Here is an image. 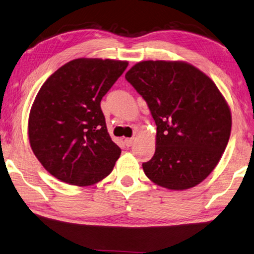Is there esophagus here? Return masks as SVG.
Wrapping results in <instances>:
<instances>
[{
	"label": "esophagus",
	"mask_w": 254,
	"mask_h": 254,
	"mask_svg": "<svg viewBox=\"0 0 254 254\" xmlns=\"http://www.w3.org/2000/svg\"><path fill=\"white\" fill-rule=\"evenodd\" d=\"M134 141H135V140H134V137H127V138H126V140H124V143H126V145L127 147H130L134 144Z\"/></svg>",
	"instance_id": "34e87169"
}]
</instances>
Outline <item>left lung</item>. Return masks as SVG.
<instances>
[{
    "label": "left lung",
    "mask_w": 254,
    "mask_h": 254,
    "mask_svg": "<svg viewBox=\"0 0 254 254\" xmlns=\"http://www.w3.org/2000/svg\"><path fill=\"white\" fill-rule=\"evenodd\" d=\"M126 79L146 101L156 124V147L143 163L156 185L184 190L219 163L231 132V112L211 79L185 62L146 61Z\"/></svg>",
    "instance_id": "1"
}]
</instances>
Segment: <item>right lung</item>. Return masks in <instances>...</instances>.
Segmentation results:
<instances>
[{"label":"right lung","instance_id":"obj_1","mask_svg":"<svg viewBox=\"0 0 254 254\" xmlns=\"http://www.w3.org/2000/svg\"><path fill=\"white\" fill-rule=\"evenodd\" d=\"M127 64L73 59L39 89L29 112L28 138L35 156L57 180L90 186L112 172L121 148L109 135L100 102Z\"/></svg>","mask_w":254,"mask_h":254}]
</instances>
